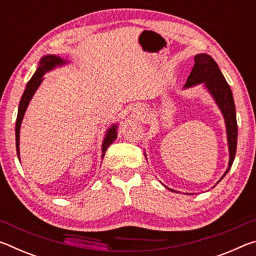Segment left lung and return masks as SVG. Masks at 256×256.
Segmentation results:
<instances>
[{
  "label": "left lung",
  "instance_id": "1",
  "mask_svg": "<svg viewBox=\"0 0 256 256\" xmlns=\"http://www.w3.org/2000/svg\"><path fill=\"white\" fill-rule=\"evenodd\" d=\"M194 66L190 71V76L186 80L184 89L190 88V86L203 84L204 88L209 92V94L214 99L219 110H222L224 118L227 132V141H228V150H229V162L227 170L218 180H222L227 172L230 170L236 154L237 148V120H236V108L234 102L232 92L229 84L224 79V74L220 71L218 64L208 54H198L194 58ZM176 192V190L168 188Z\"/></svg>",
  "mask_w": 256,
  "mask_h": 256
}]
</instances>
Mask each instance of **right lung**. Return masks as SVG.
I'll return each instance as SVG.
<instances>
[{
	"label": "right lung",
	"mask_w": 256,
	"mask_h": 256,
	"mask_svg": "<svg viewBox=\"0 0 256 256\" xmlns=\"http://www.w3.org/2000/svg\"><path fill=\"white\" fill-rule=\"evenodd\" d=\"M66 63H68V60H63L62 58H60V56H56V55L44 56V58L40 60V66L37 68V70L34 73L32 78L29 80L27 86H26V89H24V94H22V97H21V100L19 104L18 116H16V154H18L19 160H20V150H19L20 128H21V123H22L24 112H26V110H27L29 102H30V100H32V98L34 94V92H36V90L38 89V86H40L42 80H44V78L42 76H44L45 73L50 71V70H53V68H58V66H62ZM116 138H118V124H112V126L107 130L106 136L102 140V158H104L107 148L116 140Z\"/></svg>",
	"instance_id": "obj_1"
}]
</instances>
